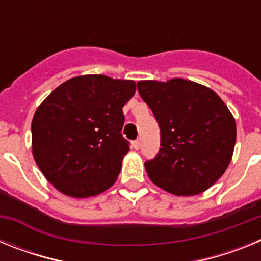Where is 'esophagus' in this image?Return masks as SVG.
Returning <instances> with one entry per match:
<instances>
[{"mask_svg":"<svg viewBox=\"0 0 261 261\" xmlns=\"http://www.w3.org/2000/svg\"><path fill=\"white\" fill-rule=\"evenodd\" d=\"M133 149H135V150H138V149H140V146H141V141H140V140H136V141H133Z\"/></svg>","mask_w":261,"mask_h":261,"instance_id":"1","label":"esophagus"}]
</instances>
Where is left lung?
<instances>
[{
	"label": "left lung",
	"instance_id": "obj_1",
	"mask_svg": "<svg viewBox=\"0 0 261 261\" xmlns=\"http://www.w3.org/2000/svg\"><path fill=\"white\" fill-rule=\"evenodd\" d=\"M137 89L161 129L162 147L145 162L150 180L175 196L211 188L234 153L237 124L227 106L212 89L183 78L138 81Z\"/></svg>",
	"mask_w": 261,
	"mask_h": 261
}]
</instances>
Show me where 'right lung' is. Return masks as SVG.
Here are the masks:
<instances>
[{"instance_id":"add662e5","label":"right lung","mask_w":261,"mask_h":261,"mask_svg":"<svg viewBox=\"0 0 261 261\" xmlns=\"http://www.w3.org/2000/svg\"><path fill=\"white\" fill-rule=\"evenodd\" d=\"M136 93L132 80L102 74L65 81L36 108L32 155L48 181L74 199L114 186L128 154L123 107Z\"/></svg>"}]
</instances>
